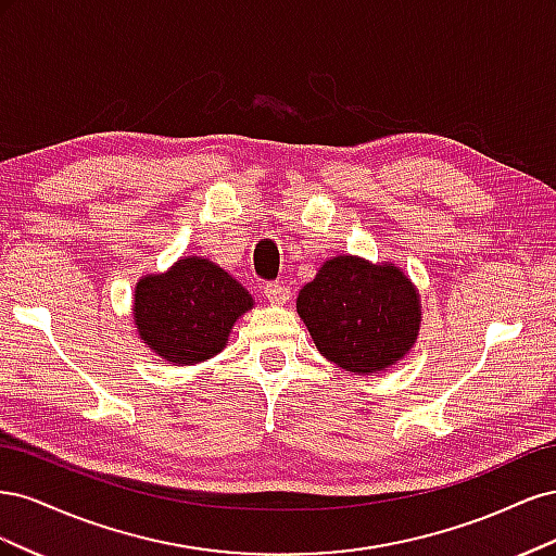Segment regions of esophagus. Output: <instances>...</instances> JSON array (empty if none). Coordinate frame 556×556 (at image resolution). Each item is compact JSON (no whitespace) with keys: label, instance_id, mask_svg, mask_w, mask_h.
Masks as SVG:
<instances>
[{"label":"esophagus","instance_id":"obj_1","mask_svg":"<svg viewBox=\"0 0 556 556\" xmlns=\"http://www.w3.org/2000/svg\"><path fill=\"white\" fill-rule=\"evenodd\" d=\"M290 288L285 282H266L264 285V296L271 301V304H285L290 299Z\"/></svg>","mask_w":556,"mask_h":556}]
</instances>
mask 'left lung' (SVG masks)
<instances>
[{
  "label": "left lung",
  "instance_id": "obj_1",
  "mask_svg": "<svg viewBox=\"0 0 556 556\" xmlns=\"http://www.w3.org/2000/svg\"><path fill=\"white\" fill-rule=\"evenodd\" d=\"M296 313L317 350L352 374L390 368L419 329V299L401 268L350 255L319 266L296 296Z\"/></svg>",
  "mask_w": 556,
  "mask_h": 556
}]
</instances>
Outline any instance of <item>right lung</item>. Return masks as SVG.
<instances>
[{
    "instance_id": "right-lung-1",
    "label": "right lung",
    "mask_w": 556,
    "mask_h": 556,
    "mask_svg": "<svg viewBox=\"0 0 556 556\" xmlns=\"http://www.w3.org/2000/svg\"><path fill=\"white\" fill-rule=\"evenodd\" d=\"M250 306V294L225 268L185 257L169 274L139 280L134 323L150 350L182 366L217 355Z\"/></svg>"
}]
</instances>
